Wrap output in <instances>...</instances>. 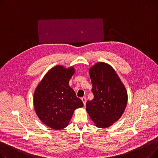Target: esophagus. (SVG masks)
I'll use <instances>...</instances> for the list:
<instances>
[{
  "mask_svg": "<svg viewBox=\"0 0 158 158\" xmlns=\"http://www.w3.org/2000/svg\"><path fill=\"white\" fill-rule=\"evenodd\" d=\"M81 100H82V102H83L84 105H85V104H86V97H82V98H81Z\"/></svg>",
  "mask_w": 158,
  "mask_h": 158,
  "instance_id": "esophagus-1",
  "label": "esophagus"
}]
</instances>
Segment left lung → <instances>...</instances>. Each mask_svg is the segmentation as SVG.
I'll list each match as a JSON object with an SVG mask.
<instances>
[{"mask_svg": "<svg viewBox=\"0 0 158 158\" xmlns=\"http://www.w3.org/2000/svg\"><path fill=\"white\" fill-rule=\"evenodd\" d=\"M94 98L86 102V111L97 127H110L125 110L127 94L117 73L109 64L97 63L89 70Z\"/></svg>", "mask_w": 158, "mask_h": 158, "instance_id": "8db88e82", "label": "left lung"}]
</instances>
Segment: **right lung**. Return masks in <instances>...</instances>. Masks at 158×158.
<instances>
[{"label": "right lung", "mask_w": 158, "mask_h": 158, "mask_svg": "<svg viewBox=\"0 0 158 158\" xmlns=\"http://www.w3.org/2000/svg\"><path fill=\"white\" fill-rule=\"evenodd\" d=\"M75 71L62 66L50 70L40 82L34 94V106L39 118L53 129L61 130L69 125L74 110L83 106L69 86Z\"/></svg>", "instance_id": "1"}]
</instances>
